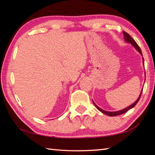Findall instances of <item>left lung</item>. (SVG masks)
Listing matches in <instances>:
<instances>
[{"instance_id": "1", "label": "left lung", "mask_w": 155, "mask_h": 155, "mask_svg": "<svg viewBox=\"0 0 155 155\" xmlns=\"http://www.w3.org/2000/svg\"><path fill=\"white\" fill-rule=\"evenodd\" d=\"M123 35H124V40H125L126 42L128 43V44H130L131 45H132L133 47H134V48L136 50H137V51L139 52H140L141 55L142 56V52H141V49H140V47H139V46L137 45V44L135 42V41L133 40V39L131 38V37L129 35H128L127 33H126L125 31H123ZM142 59H143V65H144V61H143V57H142ZM142 90H143V89H142V90H141L140 96H139L138 98L136 100V101L135 102V103H133L132 104H130V105H129V106L127 107H126V108H124V109H123L122 110H120V111H105V110H103V109H102L101 108H100L99 107H98V106L96 105V104H95V103H94V101H93V103H94V105L96 106V108L98 109L100 111H101L102 113H103V114H106L107 115H109V116H116V115H121V114H124V113H126L127 111H128V110H129V109L133 108V107H134L136 105V104H137V103H138V101H140V97H141V93H142Z\"/></svg>"}]
</instances>
